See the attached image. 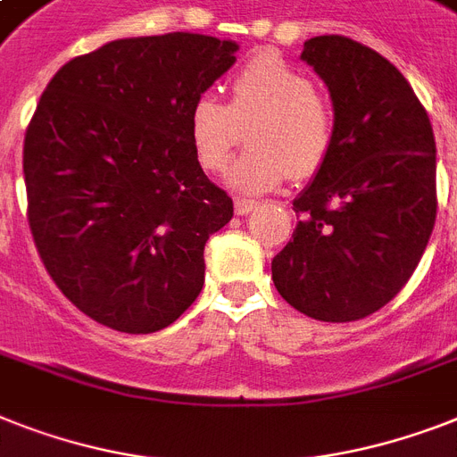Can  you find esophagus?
Segmentation results:
<instances>
[{
	"mask_svg": "<svg viewBox=\"0 0 457 457\" xmlns=\"http://www.w3.org/2000/svg\"><path fill=\"white\" fill-rule=\"evenodd\" d=\"M255 206H258V202H253V199H244V196H237L235 199L237 216H248Z\"/></svg>",
	"mask_w": 457,
	"mask_h": 457,
	"instance_id": "esophagus-1",
	"label": "esophagus"
}]
</instances>
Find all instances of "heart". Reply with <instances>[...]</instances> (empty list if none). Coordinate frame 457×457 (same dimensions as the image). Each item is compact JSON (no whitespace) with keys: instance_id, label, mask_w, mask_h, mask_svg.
Segmentation results:
<instances>
[{"instance_id":"heart-1","label":"heart","mask_w":457,"mask_h":457,"mask_svg":"<svg viewBox=\"0 0 457 457\" xmlns=\"http://www.w3.org/2000/svg\"><path fill=\"white\" fill-rule=\"evenodd\" d=\"M253 145L228 170V183L244 195L279 187L291 170L317 173L336 145V114L305 72L279 55L258 54L229 81V100L199 94L187 112V136L204 170L218 173L244 140Z\"/></svg>"}]
</instances>
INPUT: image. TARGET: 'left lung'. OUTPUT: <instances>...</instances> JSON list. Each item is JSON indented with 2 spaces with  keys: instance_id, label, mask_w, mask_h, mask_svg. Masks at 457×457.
I'll return each instance as SVG.
<instances>
[{
  "instance_id": "1",
  "label": "left lung",
  "mask_w": 457,
  "mask_h": 457,
  "mask_svg": "<svg viewBox=\"0 0 457 457\" xmlns=\"http://www.w3.org/2000/svg\"><path fill=\"white\" fill-rule=\"evenodd\" d=\"M324 79L336 145L305 192L293 239L272 261L279 295L319 321H357L406 287L436 220V145L399 70L350 37L307 39Z\"/></svg>"
}]
</instances>
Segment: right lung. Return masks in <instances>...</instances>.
Here are the masks:
<instances>
[{
  "label": "right lung",
  "mask_w": 457,
  "mask_h": 457,
  "mask_svg": "<svg viewBox=\"0 0 457 457\" xmlns=\"http://www.w3.org/2000/svg\"><path fill=\"white\" fill-rule=\"evenodd\" d=\"M237 48L117 39L44 88L23 145L29 232L62 295L107 328L162 331L202 291L204 246L235 209L196 162L187 112Z\"/></svg>",
  "instance_id": "obj_1"
}]
</instances>
